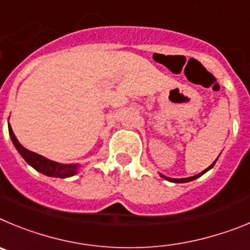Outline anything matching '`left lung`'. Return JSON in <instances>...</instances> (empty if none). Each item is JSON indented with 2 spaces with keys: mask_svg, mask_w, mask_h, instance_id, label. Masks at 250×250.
<instances>
[{
  "mask_svg": "<svg viewBox=\"0 0 250 250\" xmlns=\"http://www.w3.org/2000/svg\"><path fill=\"white\" fill-rule=\"evenodd\" d=\"M215 162H217V159H215L214 162H213L212 164H210V166H209L208 168H207V169H204L203 172H201V173H198V174H195V175H193V177H188V178H169V177H166V175L164 174H162V173H159V175H161L162 178H164V179H167V181H169V182H173V183H187V182H190V181H194V179H197V178H199V177H201V175H203L204 173L206 172H208L209 169H212L213 167H214V164H215Z\"/></svg>",
  "mask_w": 250,
  "mask_h": 250,
  "instance_id": "obj_1",
  "label": "left lung"
}]
</instances>
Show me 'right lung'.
<instances>
[{"instance_id": "add662e5", "label": "right lung", "mask_w": 250, "mask_h": 250, "mask_svg": "<svg viewBox=\"0 0 250 250\" xmlns=\"http://www.w3.org/2000/svg\"><path fill=\"white\" fill-rule=\"evenodd\" d=\"M8 133H10L11 141H12L13 146L16 147L17 152L21 154L22 158L30 164L31 167L35 168L37 172L42 173L48 177H55V178H68L78 173V169L81 168V164L73 163V164H63L58 163V162L51 161V159L46 158V157L37 154L35 152L26 149L19 142V139L16 138L15 133H13L12 128H11L10 123H8Z\"/></svg>"}]
</instances>
